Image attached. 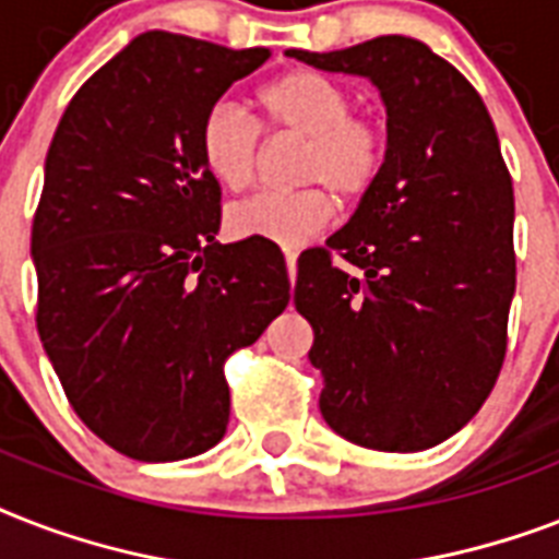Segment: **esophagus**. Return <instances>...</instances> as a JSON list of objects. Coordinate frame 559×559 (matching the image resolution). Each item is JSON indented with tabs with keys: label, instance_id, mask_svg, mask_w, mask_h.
Segmentation results:
<instances>
[{
	"label": "esophagus",
	"instance_id": "obj_1",
	"mask_svg": "<svg viewBox=\"0 0 559 559\" xmlns=\"http://www.w3.org/2000/svg\"><path fill=\"white\" fill-rule=\"evenodd\" d=\"M287 258V272H289V281L296 284V270H298V254L296 252H287L284 254Z\"/></svg>",
	"mask_w": 559,
	"mask_h": 559
}]
</instances>
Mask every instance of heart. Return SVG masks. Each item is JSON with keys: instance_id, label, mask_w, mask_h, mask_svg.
<instances>
[{"instance_id": "1", "label": "heart", "mask_w": 559, "mask_h": 559, "mask_svg": "<svg viewBox=\"0 0 559 559\" xmlns=\"http://www.w3.org/2000/svg\"><path fill=\"white\" fill-rule=\"evenodd\" d=\"M258 109L272 133L305 139L296 179L301 191L258 193L231 205V237H258L296 249L331 226L333 191L340 200L366 197L382 174L385 135L366 116H354V92L313 69H293L258 90ZM202 168L226 191L252 186L258 170V130L231 104H214L197 133Z\"/></svg>"}]
</instances>
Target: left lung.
I'll list each match as a JSON object with an SVG mask.
<instances>
[{
	"label": "left lung",
	"instance_id": "obj_1",
	"mask_svg": "<svg viewBox=\"0 0 559 559\" xmlns=\"http://www.w3.org/2000/svg\"><path fill=\"white\" fill-rule=\"evenodd\" d=\"M287 57L368 78L389 133L377 186L324 249L298 258L293 301L316 333L319 408L350 443L429 450L481 408L508 345L516 258L499 135L467 78L420 39Z\"/></svg>",
	"mask_w": 559,
	"mask_h": 559
}]
</instances>
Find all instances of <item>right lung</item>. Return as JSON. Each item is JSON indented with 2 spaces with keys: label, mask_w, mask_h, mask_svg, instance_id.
<instances>
[{
  "label": "right lung",
  "mask_w": 559,
  "mask_h": 559,
  "mask_svg": "<svg viewBox=\"0 0 559 559\" xmlns=\"http://www.w3.org/2000/svg\"><path fill=\"white\" fill-rule=\"evenodd\" d=\"M266 48L147 31L83 83L46 156L31 228L37 331L83 424L135 461L226 435L223 362L289 305L278 246L217 243L202 116Z\"/></svg>",
  "instance_id": "obj_1"
}]
</instances>
